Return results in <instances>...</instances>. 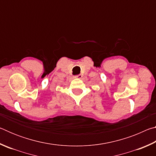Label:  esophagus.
<instances>
[{
    "mask_svg": "<svg viewBox=\"0 0 156 156\" xmlns=\"http://www.w3.org/2000/svg\"><path fill=\"white\" fill-rule=\"evenodd\" d=\"M73 77H74V78H76V79H81L82 78H83V75L78 74L77 76H74Z\"/></svg>",
    "mask_w": 156,
    "mask_h": 156,
    "instance_id": "esophagus-1",
    "label": "esophagus"
}]
</instances>
